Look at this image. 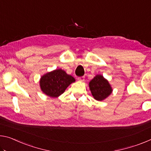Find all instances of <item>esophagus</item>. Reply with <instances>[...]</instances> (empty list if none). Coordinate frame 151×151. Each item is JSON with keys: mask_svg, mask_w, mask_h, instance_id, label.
I'll return each instance as SVG.
<instances>
[{"mask_svg": "<svg viewBox=\"0 0 151 151\" xmlns=\"http://www.w3.org/2000/svg\"><path fill=\"white\" fill-rule=\"evenodd\" d=\"M78 80L79 81H81V82H83V81H85V77L84 76H81V77H78Z\"/></svg>", "mask_w": 151, "mask_h": 151, "instance_id": "1", "label": "esophagus"}]
</instances>
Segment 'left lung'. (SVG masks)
<instances>
[{
	"label": "left lung",
	"mask_w": 151,
	"mask_h": 151,
	"mask_svg": "<svg viewBox=\"0 0 151 151\" xmlns=\"http://www.w3.org/2000/svg\"><path fill=\"white\" fill-rule=\"evenodd\" d=\"M93 98L97 101H103L111 94L113 89L109 81L101 75H97L88 83Z\"/></svg>",
	"instance_id": "obj_1"
}]
</instances>
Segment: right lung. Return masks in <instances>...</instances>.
I'll list each match as a JSON object with an SVG mask.
<instances>
[{
  "label": "right lung",
  "instance_id": "1",
  "mask_svg": "<svg viewBox=\"0 0 151 151\" xmlns=\"http://www.w3.org/2000/svg\"><path fill=\"white\" fill-rule=\"evenodd\" d=\"M73 76L68 75L63 69H56L44 74L40 80L41 91L47 96L56 98L65 91L71 83H75Z\"/></svg>",
  "mask_w": 151,
  "mask_h": 151
}]
</instances>
